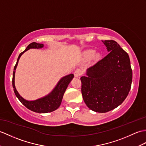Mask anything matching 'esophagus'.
<instances>
[{"label":"esophagus","mask_w":146,"mask_h":146,"mask_svg":"<svg viewBox=\"0 0 146 146\" xmlns=\"http://www.w3.org/2000/svg\"><path fill=\"white\" fill-rule=\"evenodd\" d=\"M82 74V71L80 69H77L74 72V75L75 77H79L80 75Z\"/></svg>","instance_id":"1"}]
</instances>
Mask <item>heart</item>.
<instances>
[{"label": "heart", "mask_w": 146, "mask_h": 146, "mask_svg": "<svg viewBox=\"0 0 146 146\" xmlns=\"http://www.w3.org/2000/svg\"><path fill=\"white\" fill-rule=\"evenodd\" d=\"M96 53V52L95 50H93V49H90V50H88L86 51V52L84 53V55H85V56L86 58H92L94 56V55H95Z\"/></svg>", "instance_id": "1"}]
</instances>
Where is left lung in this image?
<instances>
[{
    "instance_id": "obj_1",
    "label": "left lung",
    "mask_w": 146,
    "mask_h": 146,
    "mask_svg": "<svg viewBox=\"0 0 146 146\" xmlns=\"http://www.w3.org/2000/svg\"><path fill=\"white\" fill-rule=\"evenodd\" d=\"M109 53L81 76V93L86 106L106 113L122 104L131 90L133 72L128 54L114 40H102Z\"/></svg>"
}]
</instances>
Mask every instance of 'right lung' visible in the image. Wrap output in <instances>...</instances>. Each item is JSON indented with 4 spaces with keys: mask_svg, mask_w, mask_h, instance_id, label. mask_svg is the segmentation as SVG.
<instances>
[{
    "mask_svg": "<svg viewBox=\"0 0 146 146\" xmlns=\"http://www.w3.org/2000/svg\"><path fill=\"white\" fill-rule=\"evenodd\" d=\"M44 46L43 44L37 43L36 42L31 43L27 47L26 49L23 52L20 53L18 57L16 65L14 66L13 72V78H12V86L13 91L15 94L16 96L17 97L19 101L21 102L24 106L28 108L29 110H31L33 112L38 113H50L57 110L62 103V101L63 97V94L65 93V91L68 86L69 83L74 78L73 74H70L62 77L61 78L55 87L54 88L51 92L47 94V95L40 98L39 99L33 101H29L24 99L23 97L20 95V94L16 90L15 86V70L17 66L18 63L20 58L27 50L31 48L35 49H41Z\"/></svg>",
    "mask_w": 146,
    "mask_h": 146,
    "instance_id": "right-lung-1",
    "label": "right lung"
}]
</instances>
